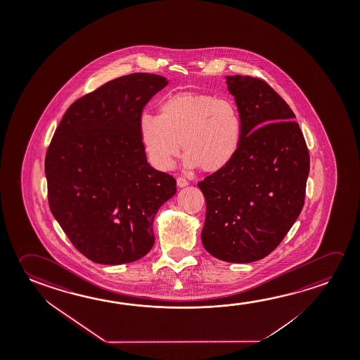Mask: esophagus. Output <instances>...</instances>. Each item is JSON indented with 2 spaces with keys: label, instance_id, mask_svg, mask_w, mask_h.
<instances>
[{
  "label": "esophagus",
  "instance_id": "obj_1",
  "mask_svg": "<svg viewBox=\"0 0 360 360\" xmlns=\"http://www.w3.org/2000/svg\"><path fill=\"white\" fill-rule=\"evenodd\" d=\"M189 182L186 179V178L178 177L177 178V186L179 188H183V187H187L188 186Z\"/></svg>",
  "mask_w": 360,
  "mask_h": 360
}]
</instances>
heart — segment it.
I'll return each mask as SVG.
<instances>
[{
    "mask_svg": "<svg viewBox=\"0 0 360 360\" xmlns=\"http://www.w3.org/2000/svg\"><path fill=\"white\" fill-rule=\"evenodd\" d=\"M139 134L150 163L160 171L173 168L183 146L186 166L216 172L238 152L242 117L229 98L181 91L160 103V115H141Z\"/></svg>",
    "mask_w": 360,
    "mask_h": 360,
    "instance_id": "1",
    "label": "heart"
}]
</instances>
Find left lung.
<instances>
[{"instance_id":"left-lung-1","label":"left lung","mask_w":360,"mask_h":360,"mask_svg":"<svg viewBox=\"0 0 360 360\" xmlns=\"http://www.w3.org/2000/svg\"><path fill=\"white\" fill-rule=\"evenodd\" d=\"M242 117V142L228 166L198 183L202 243L217 259L250 263L271 253L304 205L309 152L290 107L268 83L227 76Z\"/></svg>"}]
</instances>
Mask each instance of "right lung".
I'll return each mask as SVG.
<instances>
[{
    "mask_svg": "<svg viewBox=\"0 0 360 360\" xmlns=\"http://www.w3.org/2000/svg\"><path fill=\"white\" fill-rule=\"evenodd\" d=\"M166 78L132 73L68 107L46 153L49 205L73 247L117 266L155 244L153 221L176 192V179L147 162L139 134L144 105Z\"/></svg>",
    "mask_w": 360,
    "mask_h": 360,
    "instance_id": "right-lung-1",
    "label": "right lung"
}]
</instances>
